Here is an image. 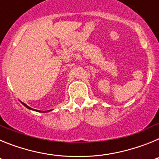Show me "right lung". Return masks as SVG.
<instances>
[{
  "instance_id": "right-lung-1",
  "label": "right lung",
  "mask_w": 159,
  "mask_h": 159,
  "mask_svg": "<svg viewBox=\"0 0 159 159\" xmlns=\"http://www.w3.org/2000/svg\"><path fill=\"white\" fill-rule=\"evenodd\" d=\"M21 103L22 104L24 105V106L25 107H27L28 109H29V110H32V111H39V112H43V113H45V112H48V111H51L52 110H48V111H36V110H34V109H32V108H31L30 107H29L28 106L27 104H25V102H21Z\"/></svg>"
}]
</instances>
